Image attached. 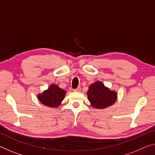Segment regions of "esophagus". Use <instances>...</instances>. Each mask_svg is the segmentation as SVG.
<instances>
[{"label": "esophagus", "instance_id": "34e87169", "mask_svg": "<svg viewBox=\"0 0 155 155\" xmlns=\"http://www.w3.org/2000/svg\"><path fill=\"white\" fill-rule=\"evenodd\" d=\"M81 90V87H78L76 88V89L74 90V92H80Z\"/></svg>", "mask_w": 155, "mask_h": 155}]
</instances>
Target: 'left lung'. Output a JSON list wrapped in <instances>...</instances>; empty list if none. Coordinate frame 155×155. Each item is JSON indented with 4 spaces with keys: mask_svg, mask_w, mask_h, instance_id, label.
I'll use <instances>...</instances> for the list:
<instances>
[{
    "mask_svg": "<svg viewBox=\"0 0 155 155\" xmlns=\"http://www.w3.org/2000/svg\"><path fill=\"white\" fill-rule=\"evenodd\" d=\"M117 97L116 92L110 91L100 81L90 85L87 91L88 99L95 108L103 109L110 106L116 101Z\"/></svg>",
    "mask_w": 155,
    "mask_h": 155,
    "instance_id": "obj_1",
    "label": "left lung"
}]
</instances>
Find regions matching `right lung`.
<instances>
[{"mask_svg":"<svg viewBox=\"0 0 155 155\" xmlns=\"http://www.w3.org/2000/svg\"><path fill=\"white\" fill-rule=\"evenodd\" d=\"M65 91L56 85H51L48 90L38 96V99L43 105L48 107H58L65 97Z\"/></svg>","mask_w":155,"mask_h":155,"instance_id":"obj_1","label":"right lung"}]
</instances>
